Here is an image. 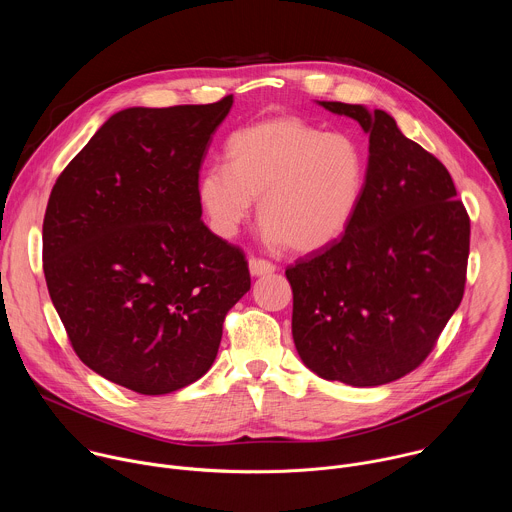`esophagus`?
I'll list each match as a JSON object with an SVG mask.
<instances>
[{
  "mask_svg": "<svg viewBox=\"0 0 512 512\" xmlns=\"http://www.w3.org/2000/svg\"><path fill=\"white\" fill-rule=\"evenodd\" d=\"M275 269H277V267H275L271 261L257 259V257H251V259H249V271H251V275H255V277L269 275V273H273Z\"/></svg>",
  "mask_w": 512,
  "mask_h": 512,
  "instance_id": "obj_1",
  "label": "esophagus"
}]
</instances>
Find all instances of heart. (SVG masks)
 <instances>
[{"label": "heart", "instance_id": "heart-1", "mask_svg": "<svg viewBox=\"0 0 512 512\" xmlns=\"http://www.w3.org/2000/svg\"><path fill=\"white\" fill-rule=\"evenodd\" d=\"M366 189V158L348 134L323 132L299 116H273L235 130L225 166H207L197 183L211 229L233 239L259 199L267 241L313 253L352 225Z\"/></svg>", "mask_w": 512, "mask_h": 512}]
</instances>
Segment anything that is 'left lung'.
<instances>
[{
  "mask_svg": "<svg viewBox=\"0 0 512 512\" xmlns=\"http://www.w3.org/2000/svg\"><path fill=\"white\" fill-rule=\"evenodd\" d=\"M370 134L366 189L348 231L285 269L301 362L323 380L370 388L416 370L458 309L470 219L446 166L396 120L319 102Z\"/></svg>",
  "mask_w": 512,
  "mask_h": 512,
  "instance_id": "left-lung-1",
  "label": "left lung"
}]
</instances>
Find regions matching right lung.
<instances>
[{
  "label": "right lung",
  "mask_w": 512,
  "mask_h": 512,
  "mask_svg": "<svg viewBox=\"0 0 512 512\" xmlns=\"http://www.w3.org/2000/svg\"><path fill=\"white\" fill-rule=\"evenodd\" d=\"M233 96L126 108L58 177L44 275L78 358L144 396L213 366L227 311L251 289L245 253L201 221L199 170Z\"/></svg>",
  "instance_id": "add662e5"
}]
</instances>
